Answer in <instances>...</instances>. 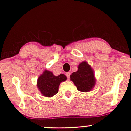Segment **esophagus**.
<instances>
[{"label": "esophagus", "mask_w": 131, "mask_h": 131, "mask_svg": "<svg viewBox=\"0 0 131 131\" xmlns=\"http://www.w3.org/2000/svg\"><path fill=\"white\" fill-rule=\"evenodd\" d=\"M66 77H67V79H69V78H70V72H67V73H66Z\"/></svg>", "instance_id": "obj_1"}]
</instances>
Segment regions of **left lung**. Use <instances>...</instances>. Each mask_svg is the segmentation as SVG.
<instances>
[{"mask_svg":"<svg viewBox=\"0 0 131 131\" xmlns=\"http://www.w3.org/2000/svg\"><path fill=\"white\" fill-rule=\"evenodd\" d=\"M70 78L77 86V89L83 92L91 90L96 83L93 69L86 61L79 64L77 72L72 73Z\"/></svg>","mask_w":131,"mask_h":131,"instance_id":"8db88e82","label":"left lung"}]
</instances>
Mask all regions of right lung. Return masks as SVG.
<instances>
[{"label": "right lung", "mask_w": 131, "mask_h": 131, "mask_svg": "<svg viewBox=\"0 0 131 131\" xmlns=\"http://www.w3.org/2000/svg\"><path fill=\"white\" fill-rule=\"evenodd\" d=\"M66 80L67 77L64 74L54 76L51 72L45 70L38 78L37 86L43 96L52 97L58 92L60 83Z\"/></svg>", "instance_id": "obj_1"}]
</instances>
